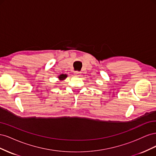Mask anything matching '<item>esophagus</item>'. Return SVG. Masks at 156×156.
<instances>
[{
    "instance_id": "obj_1",
    "label": "esophagus",
    "mask_w": 156,
    "mask_h": 156,
    "mask_svg": "<svg viewBox=\"0 0 156 156\" xmlns=\"http://www.w3.org/2000/svg\"><path fill=\"white\" fill-rule=\"evenodd\" d=\"M74 74H75V75H78V76H79V74H80V72H75Z\"/></svg>"
}]
</instances>
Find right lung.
Wrapping results in <instances>:
<instances>
[{
	"mask_svg": "<svg viewBox=\"0 0 156 156\" xmlns=\"http://www.w3.org/2000/svg\"><path fill=\"white\" fill-rule=\"evenodd\" d=\"M66 77H67V75H66V74H61L60 76L58 77L60 80H64V79H66Z\"/></svg>",
	"mask_w": 156,
	"mask_h": 156,
	"instance_id": "1",
	"label": "right lung"
}]
</instances>
